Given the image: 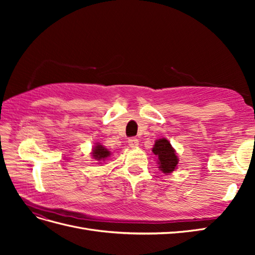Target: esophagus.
Masks as SVG:
<instances>
[{
  "label": "esophagus",
  "instance_id": "1",
  "mask_svg": "<svg viewBox=\"0 0 255 255\" xmlns=\"http://www.w3.org/2000/svg\"><path fill=\"white\" fill-rule=\"evenodd\" d=\"M128 145L130 146V148H134V146H137L138 144H139V140H138L136 137H130V138H128Z\"/></svg>",
  "mask_w": 255,
  "mask_h": 255
}]
</instances>
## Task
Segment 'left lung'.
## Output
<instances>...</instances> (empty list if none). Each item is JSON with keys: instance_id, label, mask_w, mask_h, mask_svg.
Returning <instances> with one entry per match:
<instances>
[{"instance_id": "8db88e82", "label": "left lung", "mask_w": 255, "mask_h": 255, "mask_svg": "<svg viewBox=\"0 0 255 255\" xmlns=\"http://www.w3.org/2000/svg\"><path fill=\"white\" fill-rule=\"evenodd\" d=\"M153 153L158 156V165L160 170L164 173H170L176 168L177 156L175 155V151L165 138H161L155 141L153 148Z\"/></svg>"}]
</instances>
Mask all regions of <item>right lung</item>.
<instances>
[{
    "instance_id": "obj_1",
    "label": "right lung",
    "mask_w": 255,
    "mask_h": 255,
    "mask_svg": "<svg viewBox=\"0 0 255 255\" xmlns=\"http://www.w3.org/2000/svg\"><path fill=\"white\" fill-rule=\"evenodd\" d=\"M92 155L97 159V160H104L105 158L109 157L111 155V152L105 149L103 145L98 144L96 145V148L92 150Z\"/></svg>"
}]
</instances>
